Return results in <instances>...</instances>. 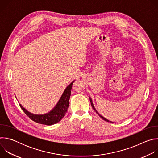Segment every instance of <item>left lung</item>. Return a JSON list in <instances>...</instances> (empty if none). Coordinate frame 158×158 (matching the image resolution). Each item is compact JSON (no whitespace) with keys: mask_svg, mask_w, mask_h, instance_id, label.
<instances>
[{"mask_svg":"<svg viewBox=\"0 0 158 158\" xmlns=\"http://www.w3.org/2000/svg\"><path fill=\"white\" fill-rule=\"evenodd\" d=\"M89 99H90V102H91V106H92V107L93 108V109L94 110V111H96V113L100 116V118H102L103 120H104V121H107V122H109V123H112V121H109L108 119H106L105 118H104L102 116H101V114H99V113H98V111L96 110V109H95V107H94V104H93V100H92V99L91 98H90L89 97Z\"/></svg>","mask_w":158,"mask_h":158,"instance_id":"1","label":"left lung"}]
</instances>
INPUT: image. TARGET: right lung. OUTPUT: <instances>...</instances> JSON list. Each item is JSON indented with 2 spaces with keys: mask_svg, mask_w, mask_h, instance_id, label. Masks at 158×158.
Segmentation results:
<instances>
[{
  "mask_svg": "<svg viewBox=\"0 0 158 158\" xmlns=\"http://www.w3.org/2000/svg\"><path fill=\"white\" fill-rule=\"evenodd\" d=\"M75 81L67 86L56 106L48 113L44 114H34L27 110L21 104H19L25 114L33 121L45 125H52L59 122L65 116L69 105V99L72 86Z\"/></svg>",
  "mask_w": 158,
  "mask_h": 158,
  "instance_id": "right-lung-1",
  "label": "right lung"
}]
</instances>
